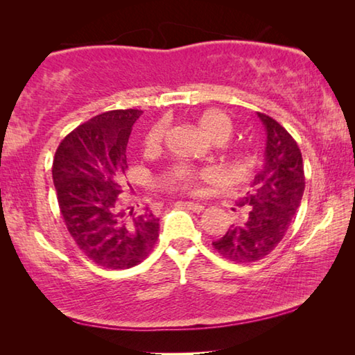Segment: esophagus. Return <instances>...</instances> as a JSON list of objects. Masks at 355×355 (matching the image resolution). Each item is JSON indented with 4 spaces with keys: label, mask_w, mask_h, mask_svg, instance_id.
Segmentation results:
<instances>
[{
    "label": "esophagus",
    "mask_w": 355,
    "mask_h": 355,
    "mask_svg": "<svg viewBox=\"0 0 355 355\" xmlns=\"http://www.w3.org/2000/svg\"><path fill=\"white\" fill-rule=\"evenodd\" d=\"M184 207L188 208V209H191V211H194V213H202L203 209H205V207L203 205H200V203H194V202H184Z\"/></svg>",
    "instance_id": "34e87169"
}]
</instances>
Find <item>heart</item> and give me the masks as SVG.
Wrapping results in <instances>:
<instances>
[{
  "instance_id": "obj_1",
  "label": "heart",
  "mask_w": 355,
  "mask_h": 355,
  "mask_svg": "<svg viewBox=\"0 0 355 355\" xmlns=\"http://www.w3.org/2000/svg\"><path fill=\"white\" fill-rule=\"evenodd\" d=\"M197 125L203 131V135L214 142H225L233 133V122L225 112L219 110H208L199 114ZM164 137V125L155 123L150 127L142 139V148L146 153L159 152L161 142ZM216 175L209 169H197L189 164L178 163L171 166L163 177L161 184L169 191L186 192V194H199L200 184L203 182H211Z\"/></svg>"
}]
</instances>
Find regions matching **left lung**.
Wrapping results in <instances>:
<instances>
[{
	"mask_svg": "<svg viewBox=\"0 0 355 355\" xmlns=\"http://www.w3.org/2000/svg\"><path fill=\"white\" fill-rule=\"evenodd\" d=\"M266 130L263 169L238 202L239 222L213 243L218 254L235 263H254L277 248L302 200V153L293 136L272 117L257 112Z\"/></svg>",
	"mask_w": 355,
	"mask_h": 355,
	"instance_id": "8db88e82",
	"label": "left lung"
}]
</instances>
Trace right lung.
I'll return each instance as SVG.
<instances>
[{"label": "right lung", "mask_w": 355, "mask_h": 355, "mask_svg": "<svg viewBox=\"0 0 355 355\" xmlns=\"http://www.w3.org/2000/svg\"><path fill=\"white\" fill-rule=\"evenodd\" d=\"M139 110L106 111L64 137L53 159V182L65 227L98 266L128 269L146 260L159 236L148 208L122 200L127 144Z\"/></svg>", "instance_id": "add662e5"}]
</instances>
